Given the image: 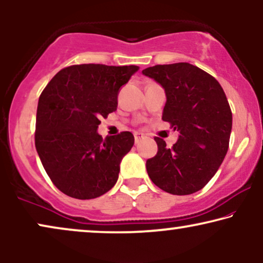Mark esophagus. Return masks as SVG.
I'll list each match as a JSON object with an SVG mask.
<instances>
[{
	"mask_svg": "<svg viewBox=\"0 0 263 263\" xmlns=\"http://www.w3.org/2000/svg\"><path fill=\"white\" fill-rule=\"evenodd\" d=\"M144 138V135L141 134V132H136L135 134V142L138 143L139 141H142V139Z\"/></svg>",
	"mask_w": 263,
	"mask_h": 263,
	"instance_id": "1",
	"label": "esophagus"
}]
</instances>
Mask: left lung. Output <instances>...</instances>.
I'll use <instances>...</instances> for the list:
<instances>
[{"label": "left lung", "instance_id": "left-lung-1", "mask_svg": "<svg viewBox=\"0 0 263 263\" xmlns=\"http://www.w3.org/2000/svg\"><path fill=\"white\" fill-rule=\"evenodd\" d=\"M142 73L166 92L162 120L179 131L172 148L155 137L157 154L146 160L156 186L172 195H190L214 177L229 150L232 111L214 77L187 62L156 65Z\"/></svg>", "mask_w": 263, "mask_h": 263}]
</instances>
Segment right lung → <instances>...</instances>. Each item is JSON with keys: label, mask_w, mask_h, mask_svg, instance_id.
Wrapping results in <instances>:
<instances>
[{"label": "right lung", "mask_w": 263, "mask_h": 263, "mask_svg": "<svg viewBox=\"0 0 263 263\" xmlns=\"http://www.w3.org/2000/svg\"><path fill=\"white\" fill-rule=\"evenodd\" d=\"M138 66L73 65L62 68L42 91L34 144L45 172L65 195L96 198L117 183L120 162L131 150V132L102 138L101 118L117 110L119 89Z\"/></svg>", "instance_id": "obj_1"}]
</instances>
